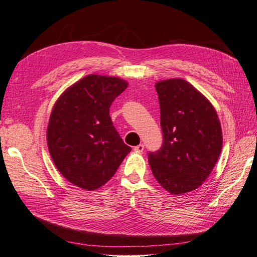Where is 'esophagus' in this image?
Returning a JSON list of instances; mask_svg holds the SVG:
<instances>
[{
	"label": "esophagus",
	"mask_w": 257,
	"mask_h": 257,
	"mask_svg": "<svg viewBox=\"0 0 257 257\" xmlns=\"http://www.w3.org/2000/svg\"><path fill=\"white\" fill-rule=\"evenodd\" d=\"M144 149H145V146H144L143 144H140V145H138V146H136L135 148H134V150H135L136 152H143V151H144Z\"/></svg>",
	"instance_id": "esophagus-1"
}]
</instances>
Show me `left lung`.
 Instances as JSON below:
<instances>
[{
  "instance_id": "left-lung-1",
  "label": "left lung",
  "mask_w": 257,
  "mask_h": 257,
  "mask_svg": "<svg viewBox=\"0 0 257 257\" xmlns=\"http://www.w3.org/2000/svg\"><path fill=\"white\" fill-rule=\"evenodd\" d=\"M163 133L161 149L149 154V165L163 189L181 195L198 189L219 159L223 136L215 108L181 78L156 83Z\"/></svg>"
}]
</instances>
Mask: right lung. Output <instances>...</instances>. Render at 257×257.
I'll list each match as a JSON object with an SVG mask.
<instances>
[{
    "mask_svg": "<svg viewBox=\"0 0 257 257\" xmlns=\"http://www.w3.org/2000/svg\"><path fill=\"white\" fill-rule=\"evenodd\" d=\"M127 87L119 77L91 74L68 87L54 105L46 130L48 151L57 170L76 187H102L132 150L109 116L114 98Z\"/></svg>",
    "mask_w": 257,
    "mask_h": 257,
    "instance_id": "1",
    "label": "right lung"
}]
</instances>
